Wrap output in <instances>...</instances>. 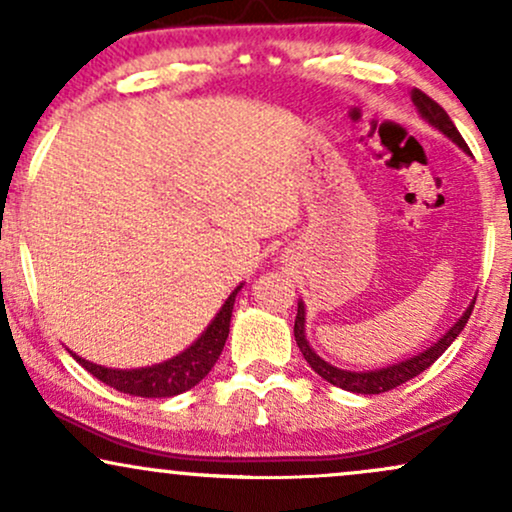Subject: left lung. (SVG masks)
<instances>
[{
  "instance_id": "8db88e82",
  "label": "left lung",
  "mask_w": 512,
  "mask_h": 512,
  "mask_svg": "<svg viewBox=\"0 0 512 512\" xmlns=\"http://www.w3.org/2000/svg\"><path fill=\"white\" fill-rule=\"evenodd\" d=\"M411 101H414L416 110H419V115L424 117L428 125L436 127L438 132L445 134V137H448L452 144L460 146L464 154H469V149H467V144H464L462 134L457 132V127L452 125L448 113H445V110L440 108V105L433 101V98H428L426 93H421L419 88H414V91H411ZM474 301H477V298H474ZM474 301L469 303V308L460 315V320H457L455 325H452L450 330L438 339V342H433L431 346H428V349L419 351L416 356L404 358V361L390 363V366L373 368V370H344V368L332 366V363H327L322 356H317L315 349L308 342V337H305V305H303V301H298V313H296V325H293V337H296V344H298V349H301L305 361L310 363V368H313L322 380H327V383L342 387V390H346V392H356V395H380V392H387V390H392V387L407 383V380L416 378L419 373H424L428 366H433V363H436L438 358L445 354V349H448V346L455 342L457 334L464 330L469 315H472Z\"/></svg>"
}]
</instances>
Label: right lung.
I'll list each match as a JSON object with an SVG mask.
<instances>
[{"mask_svg":"<svg viewBox=\"0 0 512 512\" xmlns=\"http://www.w3.org/2000/svg\"><path fill=\"white\" fill-rule=\"evenodd\" d=\"M240 289H243V284L233 289L231 296L226 298V303L221 305L219 313L214 315V320L207 325V330L199 334L185 351L168 358V361L154 363V366L144 368H105L76 356L74 351H69V354H72L93 378L103 380L105 385L115 387L117 392H125V395L134 397H175L180 395V392L192 390L199 380L207 378L209 370L214 368L216 361H219L223 344H226L228 339V330H231L233 303H236Z\"/></svg>","mask_w":512,"mask_h":512,"instance_id":"right-lung-1","label":"right lung"}]
</instances>
